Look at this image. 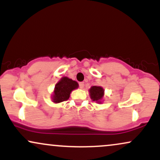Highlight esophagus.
<instances>
[{
    "mask_svg": "<svg viewBox=\"0 0 160 160\" xmlns=\"http://www.w3.org/2000/svg\"><path fill=\"white\" fill-rule=\"evenodd\" d=\"M79 86H80V89H83V88H84V82H80V83H79Z\"/></svg>",
    "mask_w": 160,
    "mask_h": 160,
    "instance_id": "esophagus-1",
    "label": "esophagus"
}]
</instances>
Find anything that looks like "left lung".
Returning <instances> with one entry per match:
<instances>
[{
  "label": "left lung",
  "instance_id": "left-lung-1",
  "mask_svg": "<svg viewBox=\"0 0 160 160\" xmlns=\"http://www.w3.org/2000/svg\"><path fill=\"white\" fill-rule=\"evenodd\" d=\"M89 92L92 100L98 104L102 103L104 95V89L102 86H92L89 89Z\"/></svg>",
  "mask_w": 160,
  "mask_h": 160
}]
</instances>
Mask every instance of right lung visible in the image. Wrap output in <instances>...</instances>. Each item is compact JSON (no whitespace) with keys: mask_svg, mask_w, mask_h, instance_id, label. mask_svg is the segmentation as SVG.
<instances>
[{"mask_svg":"<svg viewBox=\"0 0 160 160\" xmlns=\"http://www.w3.org/2000/svg\"><path fill=\"white\" fill-rule=\"evenodd\" d=\"M78 82L68 77H63L56 84L52 95V101L54 103H60L68 100L73 90L78 89Z\"/></svg>","mask_w":160,"mask_h":160,"instance_id":"1","label":"right lung"}]
</instances>
